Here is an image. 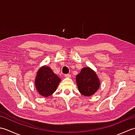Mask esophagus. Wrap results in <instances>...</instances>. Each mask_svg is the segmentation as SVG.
<instances>
[{
    "label": "esophagus",
    "instance_id": "1",
    "mask_svg": "<svg viewBox=\"0 0 135 135\" xmlns=\"http://www.w3.org/2000/svg\"><path fill=\"white\" fill-rule=\"evenodd\" d=\"M64 76H65V78H70L71 75L70 74H65Z\"/></svg>",
    "mask_w": 135,
    "mask_h": 135
}]
</instances>
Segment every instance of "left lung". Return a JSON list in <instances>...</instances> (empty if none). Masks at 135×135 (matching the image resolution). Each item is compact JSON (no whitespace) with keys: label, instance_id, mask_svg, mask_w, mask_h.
Masks as SVG:
<instances>
[{"label":"left lung","instance_id":"obj_1","mask_svg":"<svg viewBox=\"0 0 135 135\" xmlns=\"http://www.w3.org/2000/svg\"><path fill=\"white\" fill-rule=\"evenodd\" d=\"M75 79L79 91L85 96H92L100 86V81L95 71L88 67L83 68Z\"/></svg>","mask_w":135,"mask_h":135}]
</instances>
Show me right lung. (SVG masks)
<instances>
[{
    "instance_id": "obj_1",
    "label": "right lung",
    "mask_w": 135,
    "mask_h": 135,
    "mask_svg": "<svg viewBox=\"0 0 135 135\" xmlns=\"http://www.w3.org/2000/svg\"><path fill=\"white\" fill-rule=\"evenodd\" d=\"M61 79L46 65H43L36 73L35 86L39 95L47 97L57 89Z\"/></svg>"
}]
</instances>
